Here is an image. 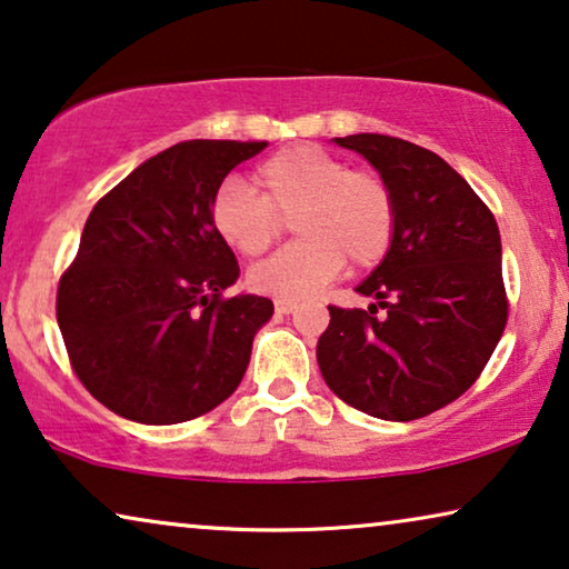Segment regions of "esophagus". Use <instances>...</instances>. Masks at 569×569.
<instances>
[{
    "label": "esophagus",
    "mask_w": 569,
    "mask_h": 569,
    "mask_svg": "<svg viewBox=\"0 0 569 569\" xmlns=\"http://www.w3.org/2000/svg\"><path fill=\"white\" fill-rule=\"evenodd\" d=\"M274 310L279 316H290V313H295V310H298V302H287V300H277L274 302Z\"/></svg>",
    "instance_id": "1"
}]
</instances>
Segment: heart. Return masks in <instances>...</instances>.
Masks as SVG:
<instances>
[{"label": "heart", "mask_w": 569, "mask_h": 569, "mask_svg": "<svg viewBox=\"0 0 569 569\" xmlns=\"http://www.w3.org/2000/svg\"><path fill=\"white\" fill-rule=\"evenodd\" d=\"M261 191L243 178H224L214 191L212 224L238 253L261 256L292 220L300 240L256 263L248 282L269 298L298 302L323 290L349 261L370 269L391 248L396 204L372 170L316 144H292L269 154L256 170Z\"/></svg>", "instance_id": "heart-1"}]
</instances>
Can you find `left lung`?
<instances>
[{"instance_id":"1","label":"left lung","mask_w":569,"mask_h":569,"mask_svg":"<svg viewBox=\"0 0 569 569\" xmlns=\"http://www.w3.org/2000/svg\"><path fill=\"white\" fill-rule=\"evenodd\" d=\"M333 142L360 152L388 183L396 230L386 259L357 287L376 302L368 310L329 306L318 368L349 407L409 422L469 391L502 337L500 230L440 154L386 134Z\"/></svg>"}]
</instances>
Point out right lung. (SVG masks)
Segmentation results:
<instances>
[{"label": "right lung", "mask_w": 569, "mask_h": 569, "mask_svg": "<svg viewBox=\"0 0 569 569\" xmlns=\"http://www.w3.org/2000/svg\"><path fill=\"white\" fill-rule=\"evenodd\" d=\"M267 142L191 139L142 162L92 207L59 279L57 321L82 386L123 419L176 425L246 376L269 298H224L240 274L214 191Z\"/></svg>", "instance_id": "1"}]
</instances>
